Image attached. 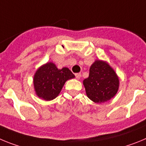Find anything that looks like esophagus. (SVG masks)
Masks as SVG:
<instances>
[{"instance_id": "esophagus-1", "label": "esophagus", "mask_w": 146, "mask_h": 146, "mask_svg": "<svg viewBox=\"0 0 146 146\" xmlns=\"http://www.w3.org/2000/svg\"><path fill=\"white\" fill-rule=\"evenodd\" d=\"M75 77L77 79H80V78L81 77V73H76Z\"/></svg>"}]
</instances>
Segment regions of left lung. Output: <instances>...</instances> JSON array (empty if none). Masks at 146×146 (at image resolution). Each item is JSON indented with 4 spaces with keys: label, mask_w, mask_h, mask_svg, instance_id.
Instances as JSON below:
<instances>
[{
    "label": "left lung",
    "mask_w": 146,
    "mask_h": 146,
    "mask_svg": "<svg viewBox=\"0 0 146 146\" xmlns=\"http://www.w3.org/2000/svg\"><path fill=\"white\" fill-rule=\"evenodd\" d=\"M83 85L88 97L95 103L101 104L117 94L119 79L106 61L96 60L91 66L89 76L83 80Z\"/></svg>",
    "instance_id": "1"
}]
</instances>
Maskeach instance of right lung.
I'll use <instances>...</instances> for the list:
<instances>
[{
	"label": "right lung",
	"instance_id": "1",
	"mask_svg": "<svg viewBox=\"0 0 146 146\" xmlns=\"http://www.w3.org/2000/svg\"><path fill=\"white\" fill-rule=\"evenodd\" d=\"M74 77L66 67L58 69L52 62L47 63L37 69L33 77L36 94L46 101L52 100L58 96L65 82Z\"/></svg>",
	"mask_w": 146,
	"mask_h": 146
}]
</instances>
